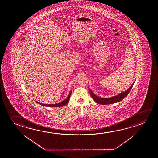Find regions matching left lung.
<instances>
[{
  "label": "left lung",
  "mask_w": 158,
  "mask_h": 158,
  "mask_svg": "<svg viewBox=\"0 0 158 158\" xmlns=\"http://www.w3.org/2000/svg\"><path fill=\"white\" fill-rule=\"evenodd\" d=\"M134 83H133L132 85L131 86V87L126 91L121 93L117 95L114 96V97L110 98H100L98 96L96 95L95 94L93 93L90 89V88H89V89L91 96L92 97V98H93L94 100L96 102H97V103L99 104H101V105H108V104H114L116 102L121 101L124 98H126L130 92V91L131 90L133 86L134 85Z\"/></svg>",
  "instance_id": "obj_1"
}]
</instances>
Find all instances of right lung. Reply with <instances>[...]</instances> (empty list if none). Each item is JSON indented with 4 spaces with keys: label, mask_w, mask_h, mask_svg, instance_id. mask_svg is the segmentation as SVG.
<instances>
[{
    "label": "right lung",
    "mask_w": 158,
    "mask_h": 158,
    "mask_svg": "<svg viewBox=\"0 0 158 158\" xmlns=\"http://www.w3.org/2000/svg\"><path fill=\"white\" fill-rule=\"evenodd\" d=\"M71 93H72V91H71L70 93H69L68 95L67 98H66L65 100H64V101H63L62 102H61L58 103V104H42V103H40V102H39L36 101L37 103L40 104V105H41L42 106H48V107H60V106H64V105H65L66 104H67L68 102V101H69V100L70 99V95H71Z\"/></svg>",
    "instance_id": "right-lung-1"
}]
</instances>
